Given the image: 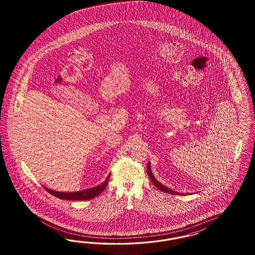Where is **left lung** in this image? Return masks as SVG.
I'll return each mask as SVG.
<instances>
[{"label":"left lung","mask_w":255,"mask_h":255,"mask_svg":"<svg viewBox=\"0 0 255 255\" xmlns=\"http://www.w3.org/2000/svg\"><path fill=\"white\" fill-rule=\"evenodd\" d=\"M147 175H148V177L150 178L151 182H152L153 185H154L155 187H157L160 191H162L163 193H171V194H182V193H177V192L171 190L169 188H167V187H165V186L161 184V183L154 178V176L152 175V172H151V169H150V162H147Z\"/></svg>","instance_id":"obj_1"}]
</instances>
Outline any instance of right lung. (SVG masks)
Wrapping results in <instances>:
<instances>
[{"label": "right lung", "instance_id": "obj_1", "mask_svg": "<svg viewBox=\"0 0 255 255\" xmlns=\"http://www.w3.org/2000/svg\"><path fill=\"white\" fill-rule=\"evenodd\" d=\"M109 177L110 176H108L107 179L100 185L88 189V190H84V191L75 192V193H73V192L72 193H61V192H56L53 190L47 189L46 187H44V188L50 194H52V195H54L55 197H58V198L62 199V200H89V199H92V198H94V197L100 195L101 193H103V191L108 186Z\"/></svg>", "mask_w": 255, "mask_h": 255}]
</instances>
